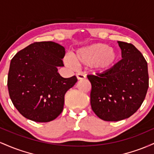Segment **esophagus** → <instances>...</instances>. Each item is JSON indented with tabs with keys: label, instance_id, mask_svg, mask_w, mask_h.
Returning a JSON list of instances; mask_svg holds the SVG:
<instances>
[{
	"label": "esophagus",
	"instance_id": "1",
	"mask_svg": "<svg viewBox=\"0 0 154 154\" xmlns=\"http://www.w3.org/2000/svg\"><path fill=\"white\" fill-rule=\"evenodd\" d=\"M76 77H77V78L78 80H81V79H85L86 76L85 75H84V74L81 73V72H78V73L76 74Z\"/></svg>",
	"mask_w": 154,
	"mask_h": 154
}]
</instances>
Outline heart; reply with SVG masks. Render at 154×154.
<instances>
[{"label": "heart", "mask_w": 154, "mask_h": 154, "mask_svg": "<svg viewBox=\"0 0 154 154\" xmlns=\"http://www.w3.org/2000/svg\"><path fill=\"white\" fill-rule=\"evenodd\" d=\"M72 59L64 60L66 64L92 66L100 72H106L115 65L119 54L114 48L105 43H96L77 49L71 56Z\"/></svg>", "instance_id": "obj_1"}]
</instances>
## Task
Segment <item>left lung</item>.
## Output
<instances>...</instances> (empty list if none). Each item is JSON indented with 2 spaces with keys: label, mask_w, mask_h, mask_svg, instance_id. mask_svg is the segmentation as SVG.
<instances>
[{
  "label": "left lung",
  "mask_w": 154,
  "mask_h": 154,
  "mask_svg": "<svg viewBox=\"0 0 154 154\" xmlns=\"http://www.w3.org/2000/svg\"><path fill=\"white\" fill-rule=\"evenodd\" d=\"M118 44L122 59L106 72L88 75L92 109L108 122L132 116L140 107L148 88V63L143 56L131 43Z\"/></svg>",
  "instance_id": "1"
}]
</instances>
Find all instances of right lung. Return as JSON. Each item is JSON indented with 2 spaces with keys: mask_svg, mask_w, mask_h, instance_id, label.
Here are the masks:
<instances>
[{
  "mask_svg": "<svg viewBox=\"0 0 154 154\" xmlns=\"http://www.w3.org/2000/svg\"><path fill=\"white\" fill-rule=\"evenodd\" d=\"M65 48L52 41L36 42L19 51L11 59L8 89L14 106L23 116L48 122L62 112L64 95L77 82L75 76L63 78Z\"/></svg>",
  "mask_w": 154,
  "mask_h": 154,
  "instance_id": "obj_1",
  "label": "right lung"
}]
</instances>
